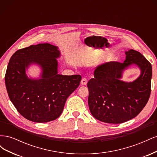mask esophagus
<instances>
[{
  "mask_svg": "<svg viewBox=\"0 0 157 157\" xmlns=\"http://www.w3.org/2000/svg\"><path fill=\"white\" fill-rule=\"evenodd\" d=\"M87 83H88V80L86 78H82L81 81H80V84H81L82 85H84H84H86Z\"/></svg>",
  "mask_w": 157,
  "mask_h": 157,
  "instance_id": "34e87169",
  "label": "esophagus"
}]
</instances>
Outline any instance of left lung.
Here are the masks:
<instances>
[{"label": "left lung", "instance_id": "left-lung-1", "mask_svg": "<svg viewBox=\"0 0 157 157\" xmlns=\"http://www.w3.org/2000/svg\"><path fill=\"white\" fill-rule=\"evenodd\" d=\"M123 63L111 61L99 65L94 78L88 82L90 113L98 121L121 124L136 117L144 108L151 94L152 66L139 52H125ZM132 64L141 71L138 78L128 83L120 80L122 73Z\"/></svg>", "mask_w": 157, "mask_h": 157}]
</instances>
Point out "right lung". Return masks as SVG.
<instances>
[{
    "label": "right lung",
    "instance_id": "obj_1",
    "mask_svg": "<svg viewBox=\"0 0 157 157\" xmlns=\"http://www.w3.org/2000/svg\"><path fill=\"white\" fill-rule=\"evenodd\" d=\"M60 52L48 43L18 50L9 61L5 84L9 98L17 111L35 122L54 121L62 113L67 98L79 86L81 76L58 73ZM31 64L42 69L41 77L28 78L25 71Z\"/></svg>",
    "mask_w": 157,
    "mask_h": 157
}]
</instances>
